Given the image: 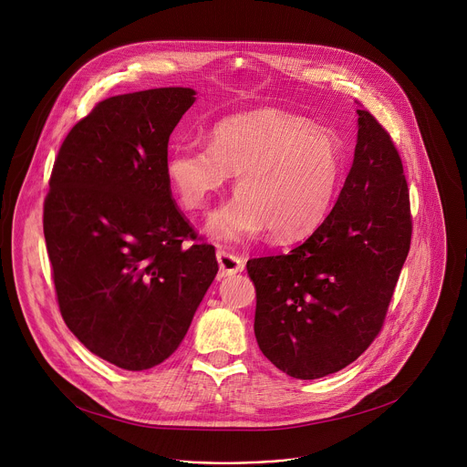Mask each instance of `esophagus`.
<instances>
[{
	"label": "esophagus",
	"mask_w": 467,
	"mask_h": 467,
	"mask_svg": "<svg viewBox=\"0 0 467 467\" xmlns=\"http://www.w3.org/2000/svg\"><path fill=\"white\" fill-rule=\"evenodd\" d=\"M218 264H220V274L222 275H234L244 270V262L240 256L227 253V251H218L216 253Z\"/></svg>",
	"instance_id": "esophagus-1"
}]
</instances>
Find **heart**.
Wrapping results in <instances>:
<instances>
[{
  "label": "heart",
  "mask_w": 467,
  "mask_h": 467,
  "mask_svg": "<svg viewBox=\"0 0 467 467\" xmlns=\"http://www.w3.org/2000/svg\"><path fill=\"white\" fill-rule=\"evenodd\" d=\"M344 148L335 132L281 110L222 119L211 146L184 140L166 159V177L188 211L236 173V195L207 222L211 238L244 242L268 229L277 242L310 234L328 214L344 175Z\"/></svg>",
  "instance_id": "obj_1"
}]
</instances>
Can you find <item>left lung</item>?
<instances>
[{
    "label": "left lung",
    "instance_id": "8db88e82",
    "mask_svg": "<svg viewBox=\"0 0 467 467\" xmlns=\"http://www.w3.org/2000/svg\"><path fill=\"white\" fill-rule=\"evenodd\" d=\"M357 114L355 159L337 205L290 253L247 260L258 348L294 379L337 373L369 348L410 249L401 157L368 110Z\"/></svg>",
    "mask_w": 467,
    "mask_h": 467
}]
</instances>
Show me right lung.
Segmentation results:
<instances>
[{
	"instance_id": "add662e5",
	"label": "right lung",
	"mask_w": 467,
	"mask_h": 467,
	"mask_svg": "<svg viewBox=\"0 0 467 467\" xmlns=\"http://www.w3.org/2000/svg\"><path fill=\"white\" fill-rule=\"evenodd\" d=\"M195 90L109 98L64 139L44 202L60 314L78 340L129 371L164 362L218 274L214 245L173 203L168 140Z\"/></svg>"
}]
</instances>
